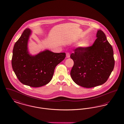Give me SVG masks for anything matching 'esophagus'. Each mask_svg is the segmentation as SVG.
I'll return each mask as SVG.
<instances>
[{"label":"esophagus","instance_id":"34e87169","mask_svg":"<svg viewBox=\"0 0 124 124\" xmlns=\"http://www.w3.org/2000/svg\"><path fill=\"white\" fill-rule=\"evenodd\" d=\"M70 53L67 52L66 54V58H68L70 57Z\"/></svg>","mask_w":124,"mask_h":124}]
</instances>
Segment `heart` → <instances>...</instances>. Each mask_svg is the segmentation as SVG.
I'll return each instance as SVG.
<instances>
[{
  "label": "heart",
  "instance_id": "heart-1",
  "mask_svg": "<svg viewBox=\"0 0 124 124\" xmlns=\"http://www.w3.org/2000/svg\"><path fill=\"white\" fill-rule=\"evenodd\" d=\"M89 42L88 40H84L80 43L79 46L81 48H86L89 46Z\"/></svg>",
  "mask_w": 124,
  "mask_h": 124
}]
</instances>
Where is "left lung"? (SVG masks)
Listing matches in <instances>:
<instances>
[{"mask_svg": "<svg viewBox=\"0 0 124 124\" xmlns=\"http://www.w3.org/2000/svg\"><path fill=\"white\" fill-rule=\"evenodd\" d=\"M97 39L91 46L80 47L70 55L74 64L70 75L77 85L91 88L104 83L113 70V51L103 31H97Z\"/></svg>", "mask_w": 124, "mask_h": 124, "instance_id": "left-lung-1", "label": "left lung"}]
</instances>
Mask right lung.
<instances>
[{
	"instance_id": "1",
	"label": "right lung",
	"mask_w": 124,
	"mask_h": 124,
	"mask_svg": "<svg viewBox=\"0 0 124 124\" xmlns=\"http://www.w3.org/2000/svg\"><path fill=\"white\" fill-rule=\"evenodd\" d=\"M31 30L26 29L15 43L12 66L18 80L32 87H40L52 79L56 66L66 58V53L46 50L35 56L29 54L28 42Z\"/></svg>"
}]
</instances>
